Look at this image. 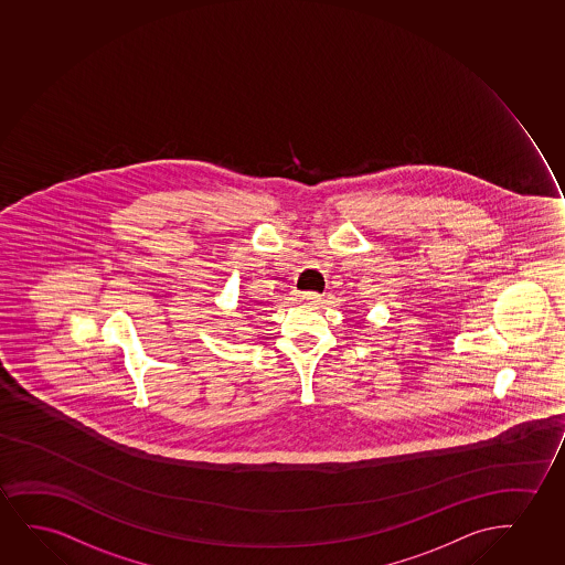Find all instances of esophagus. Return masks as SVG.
I'll use <instances>...</instances> for the list:
<instances>
[{"label": "esophagus", "instance_id": "1", "mask_svg": "<svg viewBox=\"0 0 565 565\" xmlns=\"http://www.w3.org/2000/svg\"><path fill=\"white\" fill-rule=\"evenodd\" d=\"M297 299L302 302V305H318V301L322 299L320 295L315 294V291H307V294L297 295Z\"/></svg>", "mask_w": 565, "mask_h": 565}]
</instances>
